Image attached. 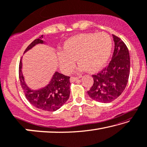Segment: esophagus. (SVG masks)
Instances as JSON below:
<instances>
[{"mask_svg": "<svg viewBox=\"0 0 147 147\" xmlns=\"http://www.w3.org/2000/svg\"><path fill=\"white\" fill-rule=\"evenodd\" d=\"M78 79H79V77H74V76H73V77H71V78H70V81H71V82H73L78 80Z\"/></svg>", "mask_w": 147, "mask_h": 147, "instance_id": "34e87169", "label": "esophagus"}]
</instances>
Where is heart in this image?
I'll return each instance as SVG.
<instances>
[{"mask_svg":"<svg viewBox=\"0 0 147 147\" xmlns=\"http://www.w3.org/2000/svg\"><path fill=\"white\" fill-rule=\"evenodd\" d=\"M112 39L107 33L78 34L65 41L63 52L57 54L59 67L66 74L75 67V59L82 71H96L109 59L112 49Z\"/></svg>","mask_w":147,"mask_h":147,"instance_id":"obj_1","label":"heart"}]
</instances>
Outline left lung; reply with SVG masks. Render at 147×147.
Segmentation results:
<instances>
[{
  "label": "left lung",
  "instance_id": "left-lung-1",
  "mask_svg": "<svg viewBox=\"0 0 147 147\" xmlns=\"http://www.w3.org/2000/svg\"><path fill=\"white\" fill-rule=\"evenodd\" d=\"M115 43L112 59L102 71L92 75L94 84L88 94L102 103L113 101L121 94L127 84L130 73V57L123 41L112 35Z\"/></svg>",
  "mask_w": 147,
  "mask_h": 147
}]
</instances>
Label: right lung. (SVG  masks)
Instances as JSON below:
<instances>
[{
  "label": "right lung",
  "mask_w": 147,
  "mask_h": 147,
  "mask_svg": "<svg viewBox=\"0 0 147 147\" xmlns=\"http://www.w3.org/2000/svg\"><path fill=\"white\" fill-rule=\"evenodd\" d=\"M42 35L36 39L26 48L24 53L38 44H44ZM22 59L19 65V78L26 98L31 104L41 110L54 111L59 109L69 98L70 77L55 72L49 84L38 90H33L26 83L22 73Z\"/></svg>",
  "instance_id": "right-lung-1"
}]
</instances>
